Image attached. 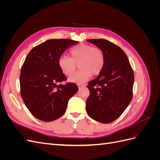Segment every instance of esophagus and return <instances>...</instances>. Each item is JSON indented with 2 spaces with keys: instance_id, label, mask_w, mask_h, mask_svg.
<instances>
[{
  "instance_id": "obj_1",
  "label": "esophagus",
  "mask_w": 160,
  "mask_h": 160,
  "mask_svg": "<svg viewBox=\"0 0 160 160\" xmlns=\"http://www.w3.org/2000/svg\"><path fill=\"white\" fill-rule=\"evenodd\" d=\"M77 86H78V88L80 89H81L82 88H83V87H84L85 85H81V84H79V85H77Z\"/></svg>"
}]
</instances>
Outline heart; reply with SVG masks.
Wrapping results in <instances>:
<instances>
[{
	"label": "heart",
	"instance_id": "b5f03b06",
	"mask_svg": "<svg viewBox=\"0 0 160 160\" xmlns=\"http://www.w3.org/2000/svg\"><path fill=\"white\" fill-rule=\"evenodd\" d=\"M71 57L61 56L58 60V66L66 76L74 73L78 64L79 71L69 77L72 83H82L88 81L93 74L96 76L102 72L105 65V55L98 47L82 43L71 49Z\"/></svg>",
	"mask_w": 160,
	"mask_h": 160
}]
</instances>
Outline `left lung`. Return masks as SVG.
<instances>
[{
  "instance_id": "obj_1",
  "label": "left lung",
  "mask_w": 160,
  "mask_h": 160,
  "mask_svg": "<svg viewBox=\"0 0 160 160\" xmlns=\"http://www.w3.org/2000/svg\"><path fill=\"white\" fill-rule=\"evenodd\" d=\"M103 51L102 72L87 86L90 95L86 101L87 113L103 123L117 119L132 99L134 75L129 59L120 47L105 39H88Z\"/></svg>"
}]
</instances>
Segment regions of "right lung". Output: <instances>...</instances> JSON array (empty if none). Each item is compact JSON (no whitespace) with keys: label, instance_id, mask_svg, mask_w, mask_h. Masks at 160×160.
I'll list each match as a JSON object with an SVG mask.
<instances>
[{"label":"right lung","instance_id":"obj_1","mask_svg":"<svg viewBox=\"0 0 160 160\" xmlns=\"http://www.w3.org/2000/svg\"><path fill=\"white\" fill-rule=\"evenodd\" d=\"M70 39H50L34 47L21 71V95L37 119L49 122L65 113L69 100L78 91L75 83L59 84L67 79L58 60L68 48L78 44Z\"/></svg>","mask_w":160,"mask_h":160}]
</instances>
